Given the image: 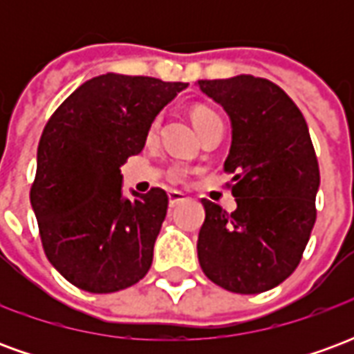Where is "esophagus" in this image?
<instances>
[{
	"label": "esophagus",
	"mask_w": 354,
	"mask_h": 354,
	"mask_svg": "<svg viewBox=\"0 0 354 354\" xmlns=\"http://www.w3.org/2000/svg\"><path fill=\"white\" fill-rule=\"evenodd\" d=\"M185 195L182 192H176V189H170L169 192V205L170 207H176L180 201H184Z\"/></svg>",
	"instance_id": "34e87169"
}]
</instances>
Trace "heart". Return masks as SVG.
Returning <instances> with one entry per match:
<instances>
[{
	"label": "heart",
	"mask_w": 354,
	"mask_h": 354,
	"mask_svg": "<svg viewBox=\"0 0 354 354\" xmlns=\"http://www.w3.org/2000/svg\"><path fill=\"white\" fill-rule=\"evenodd\" d=\"M192 119H193V124H195V129L199 132H203L205 129H208L210 124L218 123V121H222V117L218 115V111H214L212 108H208V106H193L192 108ZM159 129V119L155 117L151 124H149V129H147V134L149 136H153L155 132ZM174 176H180V169L174 170Z\"/></svg>",
	"instance_id": "heart-1"
}]
</instances>
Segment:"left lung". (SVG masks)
<instances>
[{
    "instance_id": "1",
    "label": "left lung",
    "mask_w": 354,
    "mask_h": 354,
    "mask_svg": "<svg viewBox=\"0 0 354 354\" xmlns=\"http://www.w3.org/2000/svg\"><path fill=\"white\" fill-rule=\"evenodd\" d=\"M233 124L223 170L237 208L203 199L197 254L210 281L237 294H261L296 271L317 222L319 161L301 111L263 77L199 81Z\"/></svg>"
}]
</instances>
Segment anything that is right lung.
Wrapping results in <instances>:
<instances>
[{"mask_svg":"<svg viewBox=\"0 0 354 354\" xmlns=\"http://www.w3.org/2000/svg\"><path fill=\"white\" fill-rule=\"evenodd\" d=\"M185 83L106 73L83 83L49 117L30 201L43 250L73 286L111 294L144 279L169 195L121 197V165L138 155L155 115Z\"/></svg>","mask_w":354,"mask_h":354,"instance_id":"obj_1","label":"right lung"}]
</instances>
